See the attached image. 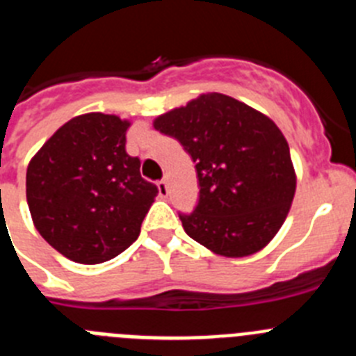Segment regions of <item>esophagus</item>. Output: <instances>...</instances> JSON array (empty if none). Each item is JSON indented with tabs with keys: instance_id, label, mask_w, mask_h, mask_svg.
Masks as SVG:
<instances>
[{
	"instance_id": "esophagus-1",
	"label": "esophagus",
	"mask_w": 356,
	"mask_h": 356,
	"mask_svg": "<svg viewBox=\"0 0 356 356\" xmlns=\"http://www.w3.org/2000/svg\"><path fill=\"white\" fill-rule=\"evenodd\" d=\"M156 187H159V194H160V197H168V194H169L168 181H165V180H160L159 184H156Z\"/></svg>"
}]
</instances>
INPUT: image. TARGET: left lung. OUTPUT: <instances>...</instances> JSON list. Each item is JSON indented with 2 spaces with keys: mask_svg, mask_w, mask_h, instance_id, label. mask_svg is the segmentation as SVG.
Returning a JSON list of instances; mask_svg holds the SVG:
<instances>
[{
  "mask_svg": "<svg viewBox=\"0 0 356 356\" xmlns=\"http://www.w3.org/2000/svg\"><path fill=\"white\" fill-rule=\"evenodd\" d=\"M196 162L200 200L180 221L191 238L229 259L262 250L284 225L296 175L284 134L225 94H203L155 119Z\"/></svg>",
  "mask_w": 356,
  "mask_h": 356,
  "instance_id": "8db88e82",
  "label": "left lung"
}]
</instances>
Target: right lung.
<instances>
[{"label":"right lung","instance_id":"obj_1","mask_svg":"<svg viewBox=\"0 0 356 356\" xmlns=\"http://www.w3.org/2000/svg\"><path fill=\"white\" fill-rule=\"evenodd\" d=\"M130 122L118 115L72 118L30 160L26 200L37 232L78 264H102L131 246L159 194L127 153Z\"/></svg>","mask_w":356,"mask_h":356}]
</instances>
